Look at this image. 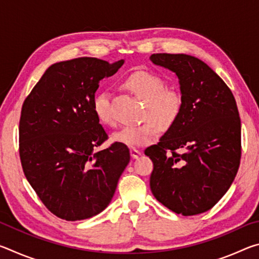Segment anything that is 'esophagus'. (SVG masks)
<instances>
[{
  "label": "esophagus",
  "instance_id": "34e87169",
  "mask_svg": "<svg viewBox=\"0 0 259 259\" xmlns=\"http://www.w3.org/2000/svg\"><path fill=\"white\" fill-rule=\"evenodd\" d=\"M130 154H131V157H133V159H138L142 153H140V151L136 150V148H133V150H130Z\"/></svg>",
  "mask_w": 259,
  "mask_h": 259
}]
</instances>
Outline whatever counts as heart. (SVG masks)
<instances>
[{"mask_svg": "<svg viewBox=\"0 0 259 259\" xmlns=\"http://www.w3.org/2000/svg\"><path fill=\"white\" fill-rule=\"evenodd\" d=\"M124 85L145 102L143 119L150 120L124 126L112 135V140L128 147L148 145L157 137L156 124L166 129L177 121L183 108V97L179 91L166 88V83L161 76L147 71L133 73L125 78ZM93 108L100 123L114 124L111 94L107 90L95 96Z\"/></svg>", "mask_w": 259, "mask_h": 259, "instance_id": "obj_1", "label": "heart"}]
</instances>
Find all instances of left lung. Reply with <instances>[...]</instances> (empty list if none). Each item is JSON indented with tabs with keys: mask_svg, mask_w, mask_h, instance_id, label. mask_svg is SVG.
<instances>
[{
	"mask_svg": "<svg viewBox=\"0 0 259 259\" xmlns=\"http://www.w3.org/2000/svg\"><path fill=\"white\" fill-rule=\"evenodd\" d=\"M153 64L176 74L183 108L156 145L150 186L171 211H208L233 183L241 159V121L234 96L202 60L184 54H154Z\"/></svg>",
	"mask_w": 259,
	"mask_h": 259,
	"instance_id": "left-lung-1",
	"label": "left lung"
}]
</instances>
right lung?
Instances as JSON below:
<instances>
[{"instance_id":"1","label":"right lung","mask_w":259,"mask_h":259,"mask_svg":"<svg viewBox=\"0 0 259 259\" xmlns=\"http://www.w3.org/2000/svg\"><path fill=\"white\" fill-rule=\"evenodd\" d=\"M82 57L47 69L21 108L19 155L43 204L65 221H82L107 207L130 161L129 148H96L107 134L93 108L99 82L123 65Z\"/></svg>"}]
</instances>
